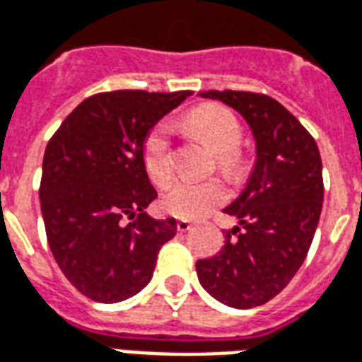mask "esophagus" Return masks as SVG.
Returning <instances> with one entry per match:
<instances>
[{"label":"esophagus","instance_id":"1","mask_svg":"<svg viewBox=\"0 0 362 362\" xmlns=\"http://www.w3.org/2000/svg\"><path fill=\"white\" fill-rule=\"evenodd\" d=\"M176 228H178V232H188V230H192V222H189V221H178V222H176Z\"/></svg>","mask_w":362,"mask_h":362}]
</instances>
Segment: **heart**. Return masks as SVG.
I'll list each match as a JSON object with an SVG mask.
<instances>
[{
	"instance_id": "b5f03b06",
	"label": "heart",
	"mask_w": 362,
	"mask_h": 362,
	"mask_svg": "<svg viewBox=\"0 0 362 362\" xmlns=\"http://www.w3.org/2000/svg\"><path fill=\"white\" fill-rule=\"evenodd\" d=\"M182 127L195 140L215 153L216 167L226 176H235L242 170V127L232 111L216 103H203L182 117ZM141 159L149 180L155 186H167L173 178V151L165 122L155 124L144 140ZM226 202V189L218 182H176L163 194L160 205L174 216L199 218L209 211Z\"/></svg>"
}]
</instances>
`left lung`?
Masks as SVG:
<instances>
[{
  "label": "left lung",
  "instance_id": "left-lung-1",
  "mask_svg": "<svg viewBox=\"0 0 362 362\" xmlns=\"http://www.w3.org/2000/svg\"><path fill=\"white\" fill-rule=\"evenodd\" d=\"M199 95L242 115L255 138L257 159L247 186L224 209L238 226L195 270L216 301L253 309L276 297L309 253L322 211V160L315 138L276 99L232 90Z\"/></svg>",
  "mask_w": 362,
  "mask_h": 362
}]
</instances>
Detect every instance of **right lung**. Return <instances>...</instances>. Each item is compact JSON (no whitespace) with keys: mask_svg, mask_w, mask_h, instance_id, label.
<instances>
[{"mask_svg":"<svg viewBox=\"0 0 362 362\" xmlns=\"http://www.w3.org/2000/svg\"><path fill=\"white\" fill-rule=\"evenodd\" d=\"M188 95L95 93L47 141L40 184L47 243L66 280L98 303H119L144 290L159 249L176 235L174 218L146 213L157 192L141 147L149 130Z\"/></svg>","mask_w":362,"mask_h":362,"instance_id":"add662e5","label":"right lung"}]
</instances>
